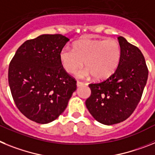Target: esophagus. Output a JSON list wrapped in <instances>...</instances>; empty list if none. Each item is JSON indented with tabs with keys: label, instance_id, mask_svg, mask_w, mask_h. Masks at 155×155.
<instances>
[{
	"label": "esophagus",
	"instance_id": "34e87169",
	"mask_svg": "<svg viewBox=\"0 0 155 155\" xmlns=\"http://www.w3.org/2000/svg\"><path fill=\"white\" fill-rule=\"evenodd\" d=\"M85 84V83H83V82H81V81H77V83H76V85H77V87H81V86H83Z\"/></svg>",
	"mask_w": 155,
	"mask_h": 155
}]
</instances>
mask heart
Listing matches in <instances>:
<instances>
[{
    "instance_id": "obj_1",
    "label": "heart",
    "mask_w": 155,
    "mask_h": 155,
    "mask_svg": "<svg viewBox=\"0 0 155 155\" xmlns=\"http://www.w3.org/2000/svg\"><path fill=\"white\" fill-rule=\"evenodd\" d=\"M122 56L119 43L115 39H99L78 41L73 49L64 47L59 58L67 72L73 74L83 66L87 69L79 73L81 77L92 75L97 80L111 76L118 68Z\"/></svg>"
}]
</instances>
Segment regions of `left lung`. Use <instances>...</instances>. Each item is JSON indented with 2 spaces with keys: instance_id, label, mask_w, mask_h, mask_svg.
<instances>
[{
  "instance_id": "left-lung-1",
  "label": "left lung",
  "mask_w": 155,
  "mask_h": 155,
  "mask_svg": "<svg viewBox=\"0 0 155 155\" xmlns=\"http://www.w3.org/2000/svg\"><path fill=\"white\" fill-rule=\"evenodd\" d=\"M122 56L118 68L109 77L89 84L91 94L86 106L102 124L114 125L133 114L142 97L148 77V68L139 48L122 37H118Z\"/></svg>"
}]
</instances>
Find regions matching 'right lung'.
<instances>
[{"mask_svg":"<svg viewBox=\"0 0 155 155\" xmlns=\"http://www.w3.org/2000/svg\"><path fill=\"white\" fill-rule=\"evenodd\" d=\"M68 39L44 34L20 46L8 68V83L16 107L40 124L55 120L76 90V80L64 70L59 54Z\"/></svg>","mask_w":155,"mask_h":155,"instance_id":"add662e5","label":"right lung"}]
</instances>
